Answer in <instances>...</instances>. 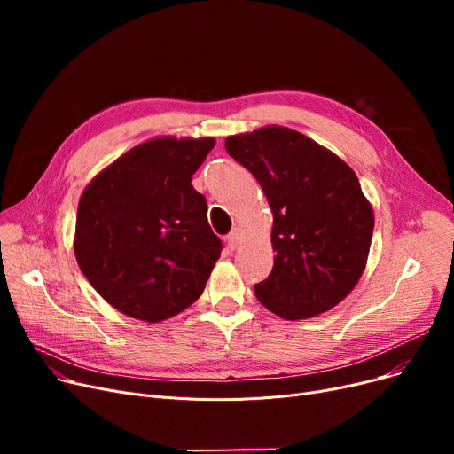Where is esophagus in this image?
Segmentation results:
<instances>
[{
	"label": "esophagus",
	"instance_id": "obj_1",
	"mask_svg": "<svg viewBox=\"0 0 454 454\" xmlns=\"http://www.w3.org/2000/svg\"><path fill=\"white\" fill-rule=\"evenodd\" d=\"M226 243H228V248H230V250H235L237 247H239V243H241V233H239V230L233 228V230L226 235Z\"/></svg>",
	"mask_w": 454,
	"mask_h": 454
}]
</instances>
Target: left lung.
<instances>
[{"label":"left lung","mask_w":454,"mask_h":454,"mask_svg":"<svg viewBox=\"0 0 454 454\" xmlns=\"http://www.w3.org/2000/svg\"><path fill=\"white\" fill-rule=\"evenodd\" d=\"M228 154L263 187L274 213L276 252L257 300L285 320L329 311L359 281L373 211L349 167L307 136L267 127L230 136Z\"/></svg>","instance_id":"1"}]
</instances>
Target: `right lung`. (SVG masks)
Here are the masks:
<instances>
[{"instance_id": "right-lung-1", "label": "right lung", "mask_w": 454, "mask_h": 454, "mask_svg": "<svg viewBox=\"0 0 454 454\" xmlns=\"http://www.w3.org/2000/svg\"><path fill=\"white\" fill-rule=\"evenodd\" d=\"M215 139L160 137L91 180L77 211V263L112 307L161 322L199 300L223 241L191 185Z\"/></svg>"}]
</instances>
